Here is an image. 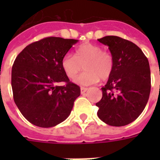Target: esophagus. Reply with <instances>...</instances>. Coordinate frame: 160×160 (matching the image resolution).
Listing matches in <instances>:
<instances>
[{
  "instance_id": "esophagus-1",
  "label": "esophagus",
  "mask_w": 160,
  "mask_h": 160,
  "mask_svg": "<svg viewBox=\"0 0 160 160\" xmlns=\"http://www.w3.org/2000/svg\"><path fill=\"white\" fill-rule=\"evenodd\" d=\"M87 90H88V88L81 87V88H80V92H81V94H84V93L87 91Z\"/></svg>"
}]
</instances>
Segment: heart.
<instances>
[{"label":"heart","mask_w":160,"mask_h":160,"mask_svg":"<svg viewBox=\"0 0 160 160\" xmlns=\"http://www.w3.org/2000/svg\"><path fill=\"white\" fill-rule=\"evenodd\" d=\"M85 71L77 78L76 82L87 85L100 80H106L114 70V58L100 46L83 44L75 51V55L66 54L61 60V67L65 75L74 80L83 70Z\"/></svg>","instance_id":"1"}]
</instances>
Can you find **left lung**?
Masks as SVG:
<instances>
[{
    "mask_svg": "<svg viewBox=\"0 0 160 160\" xmlns=\"http://www.w3.org/2000/svg\"><path fill=\"white\" fill-rule=\"evenodd\" d=\"M109 46L114 70L101 88L98 117L111 126H124L140 115L149 100L151 78L149 60L131 41L115 36L98 39Z\"/></svg>",
    "mask_w": 160,
    "mask_h": 160,
    "instance_id": "left-lung-1",
    "label": "left lung"
}]
</instances>
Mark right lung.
<instances>
[{
	"label": "right lung",
	"mask_w": 160,
	"mask_h": 160,
	"mask_svg": "<svg viewBox=\"0 0 160 160\" xmlns=\"http://www.w3.org/2000/svg\"><path fill=\"white\" fill-rule=\"evenodd\" d=\"M46 37L30 44L17 55L11 70L14 101L25 118L36 126L50 128L70 115L80 88L70 82L61 60L77 42ZM58 82H65L59 87Z\"/></svg>",
	"instance_id": "right-lung-1"
}]
</instances>
